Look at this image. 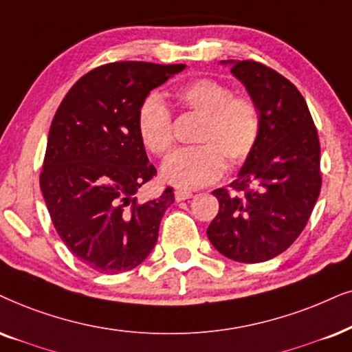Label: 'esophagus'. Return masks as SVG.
Segmentation results:
<instances>
[{
  "instance_id": "34e87169",
  "label": "esophagus",
  "mask_w": 352,
  "mask_h": 352,
  "mask_svg": "<svg viewBox=\"0 0 352 352\" xmlns=\"http://www.w3.org/2000/svg\"><path fill=\"white\" fill-rule=\"evenodd\" d=\"M193 197L191 191H185V190H177L175 191V201H185V199H190Z\"/></svg>"
}]
</instances>
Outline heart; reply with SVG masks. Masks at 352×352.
<instances>
[{"label":"heart","instance_id":"obj_1","mask_svg":"<svg viewBox=\"0 0 352 352\" xmlns=\"http://www.w3.org/2000/svg\"><path fill=\"white\" fill-rule=\"evenodd\" d=\"M175 100L186 112L203 115L193 148L175 151L162 164V179L180 190L211 185L224 173L226 161L239 166L253 153L261 131L256 102L235 96L228 84L197 78L175 91ZM136 131L143 148L166 155L173 146V118L159 94L146 96L136 110Z\"/></svg>","mask_w":352,"mask_h":352}]
</instances>
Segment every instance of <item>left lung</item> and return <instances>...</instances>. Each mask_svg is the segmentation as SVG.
<instances>
[{"mask_svg":"<svg viewBox=\"0 0 352 352\" xmlns=\"http://www.w3.org/2000/svg\"><path fill=\"white\" fill-rule=\"evenodd\" d=\"M256 102L261 131L237 180L212 195L219 212L208 228L217 252L260 263L287 250L305 229L322 188L320 141L294 84L253 60L230 61Z\"/></svg>","mask_w":352,"mask_h":352,"instance_id":"obj_1","label":"left lung"}]
</instances>
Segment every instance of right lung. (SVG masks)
Here are the masks:
<instances>
[{
  "instance_id": "add662e5",
  "label": "right lung",
  "mask_w": 352,
  "mask_h": 352,
  "mask_svg": "<svg viewBox=\"0 0 352 352\" xmlns=\"http://www.w3.org/2000/svg\"><path fill=\"white\" fill-rule=\"evenodd\" d=\"M185 65L115 61L79 78L53 117L40 188L58 235L97 273L143 263L173 203L167 186L141 203L136 191L157 170L136 131V110L149 92Z\"/></svg>"
}]
</instances>
